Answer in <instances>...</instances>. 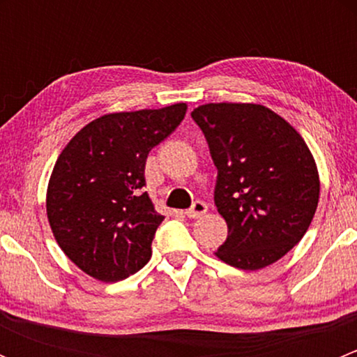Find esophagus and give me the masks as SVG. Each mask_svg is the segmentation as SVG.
<instances>
[{"mask_svg": "<svg viewBox=\"0 0 357 357\" xmlns=\"http://www.w3.org/2000/svg\"><path fill=\"white\" fill-rule=\"evenodd\" d=\"M207 204H205V202H200V200H197L195 204L192 205V207L188 208V211L185 212L186 215H188L190 219H197V218H202V215L205 214V212H207Z\"/></svg>", "mask_w": 357, "mask_h": 357, "instance_id": "obj_1", "label": "esophagus"}]
</instances>
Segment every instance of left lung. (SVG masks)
Instances as JSON below:
<instances>
[{
	"mask_svg": "<svg viewBox=\"0 0 357 357\" xmlns=\"http://www.w3.org/2000/svg\"><path fill=\"white\" fill-rule=\"evenodd\" d=\"M218 167L214 202L228 238L214 252L257 271L307 231L319 200L314 157L282 115L257 103H205L192 112Z\"/></svg>",
	"mask_w": 357,
	"mask_h": 357,
	"instance_id": "1",
	"label": "left lung"
}]
</instances>
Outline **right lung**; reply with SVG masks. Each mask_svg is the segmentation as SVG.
<instances>
[{"instance_id":"add662e5","label":"right lung","mask_w":357,"mask_h":357,"mask_svg":"<svg viewBox=\"0 0 357 357\" xmlns=\"http://www.w3.org/2000/svg\"><path fill=\"white\" fill-rule=\"evenodd\" d=\"M186 103L114 112L86 124L62 150L46 190L56 243L81 271L103 283L143 268L164 215L142 192L150 150L185 119Z\"/></svg>"}]
</instances>
